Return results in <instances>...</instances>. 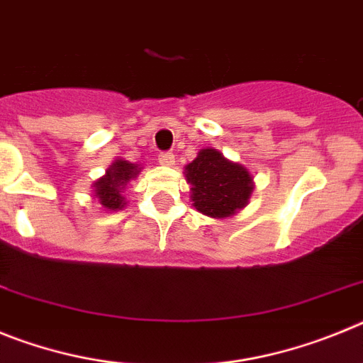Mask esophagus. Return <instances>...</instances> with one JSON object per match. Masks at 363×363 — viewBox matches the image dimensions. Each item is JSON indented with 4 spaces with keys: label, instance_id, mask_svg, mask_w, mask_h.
I'll list each match as a JSON object with an SVG mask.
<instances>
[{
    "label": "esophagus",
    "instance_id": "1",
    "mask_svg": "<svg viewBox=\"0 0 363 363\" xmlns=\"http://www.w3.org/2000/svg\"><path fill=\"white\" fill-rule=\"evenodd\" d=\"M160 165L163 167H172L174 165V154L172 152H165V154H160Z\"/></svg>",
    "mask_w": 363,
    "mask_h": 363
}]
</instances>
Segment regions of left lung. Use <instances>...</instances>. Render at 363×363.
<instances>
[{
	"label": "left lung",
	"mask_w": 363,
	"mask_h": 363,
	"mask_svg": "<svg viewBox=\"0 0 363 363\" xmlns=\"http://www.w3.org/2000/svg\"><path fill=\"white\" fill-rule=\"evenodd\" d=\"M192 207L205 216L221 220L242 211L255 191V178L242 163L230 162L218 149L205 147L189 165Z\"/></svg>",
	"instance_id": "obj_1"
}]
</instances>
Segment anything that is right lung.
<instances>
[{"instance_id":"right-lung-1","label":"right lung","mask_w":363,"mask_h":363,"mask_svg":"<svg viewBox=\"0 0 363 363\" xmlns=\"http://www.w3.org/2000/svg\"><path fill=\"white\" fill-rule=\"evenodd\" d=\"M142 172V167L138 163H130L123 158H118L108 165L105 174L98 178L92 184L94 189V196L98 198L99 205L104 211H121L125 209L123 191L133 182L138 178V174Z\"/></svg>"}]
</instances>
